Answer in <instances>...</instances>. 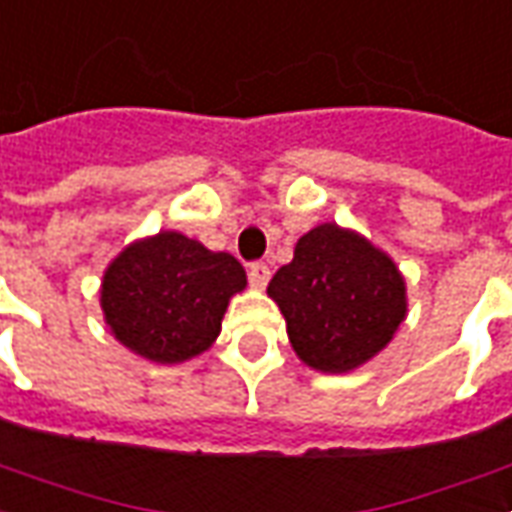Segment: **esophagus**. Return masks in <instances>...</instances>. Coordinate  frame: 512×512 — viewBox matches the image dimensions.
I'll use <instances>...</instances> for the list:
<instances>
[{"instance_id": "1", "label": "esophagus", "mask_w": 512, "mask_h": 512, "mask_svg": "<svg viewBox=\"0 0 512 512\" xmlns=\"http://www.w3.org/2000/svg\"><path fill=\"white\" fill-rule=\"evenodd\" d=\"M248 278L253 289H264L267 281H270V267H267L264 262H253L248 267Z\"/></svg>"}]
</instances>
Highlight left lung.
Here are the masks:
<instances>
[{
	"instance_id": "obj_1",
	"label": "left lung",
	"mask_w": 512,
	"mask_h": 512,
	"mask_svg": "<svg viewBox=\"0 0 512 512\" xmlns=\"http://www.w3.org/2000/svg\"><path fill=\"white\" fill-rule=\"evenodd\" d=\"M297 358L317 372H353L394 339L408 314L400 267L353 228L322 223L297 239L267 286Z\"/></svg>"
}]
</instances>
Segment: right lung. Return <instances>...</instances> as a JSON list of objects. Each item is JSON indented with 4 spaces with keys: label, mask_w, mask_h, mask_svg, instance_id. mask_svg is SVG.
<instances>
[{
    "label": "right lung",
    "mask_w": 512,
    "mask_h": 512,
    "mask_svg": "<svg viewBox=\"0 0 512 512\" xmlns=\"http://www.w3.org/2000/svg\"><path fill=\"white\" fill-rule=\"evenodd\" d=\"M248 275L231 253H215L179 231L134 239L107 264L101 311L110 333L154 364H181L220 336L231 297Z\"/></svg>",
    "instance_id": "add662e5"
}]
</instances>
